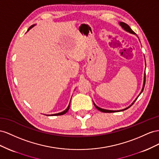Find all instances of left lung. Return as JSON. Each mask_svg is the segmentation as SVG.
I'll list each match as a JSON object with an SVG mask.
<instances>
[{
  "mask_svg": "<svg viewBox=\"0 0 159 159\" xmlns=\"http://www.w3.org/2000/svg\"><path fill=\"white\" fill-rule=\"evenodd\" d=\"M119 25L122 26V28L124 30H125L126 32H129V33H131V34H135V33L134 32L130 29V27L127 25V24H126V23H125V22H119ZM145 80H146V76H145V72H144V83H143V89H142V90H141V92H140V94L142 93V92L143 91V90H144V85H145ZM139 94V95H140ZM139 95L138 96V97H139ZM137 97V98H138ZM137 98H136V100L137 99ZM136 100L135 101L132 103V105H133V104H134V102L136 101ZM93 103H94V107H96L97 109L98 110V111H101V112H118V111H125V110H126V109H127V108H129L130 107H131V105H130L129 107H128L127 108H125V109H122V110H120V111H111V110H107V109H103V108H100V107H97L96 105H95V103L93 102Z\"/></svg>",
  "mask_w": 159,
  "mask_h": 159,
  "instance_id": "1",
  "label": "left lung"
}]
</instances>
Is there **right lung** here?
I'll return each instance as SVG.
<instances>
[{"instance_id":"obj_1","label":"right lung","mask_w":159,"mask_h":159,"mask_svg":"<svg viewBox=\"0 0 159 159\" xmlns=\"http://www.w3.org/2000/svg\"><path fill=\"white\" fill-rule=\"evenodd\" d=\"M35 25H32V26H30L29 28V29H28V30H27V32H28L30 29H32L33 28V27ZM69 108H70V103H69V106H68V107H67V108L66 109H65L64 111H62V112H58V113H57V114H53V115H50L49 116H58V115H64V114H65V113H66L67 112V111H69ZM48 116V115H47Z\"/></svg>"}]
</instances>
